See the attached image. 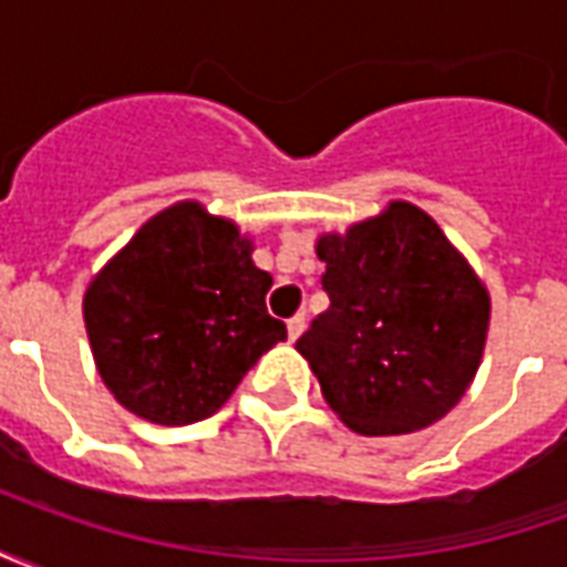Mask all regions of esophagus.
Returning <instances> with one entry per match:
<instances>
[{"label":"esophagus","instance_id":"esophagus-1","mask_svg":"<svg viewBox=\"0 0 567 567\" xmlns=\"http://www.w3.org/2000/svg\"><path fill=\"white\" fill-rule=\"evenodd\" d=\"M303 331H307V319H303V316L288 319V340H297V337H300Z\"/></svg>","mask_w":567,"mask_h":567}]
</instances>
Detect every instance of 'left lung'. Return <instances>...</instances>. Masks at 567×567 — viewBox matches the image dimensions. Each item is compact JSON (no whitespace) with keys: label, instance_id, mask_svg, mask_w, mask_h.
<instances>
[{"label":"left lung","instance_id":"left-lung-1","mask_svg":"<svg viewBox=\"0 0 567 567\" xmlns=\"http://www.w3.org/2000/svg\"><path fill=\"white\" fill-rule=\"evenodd\" d=\"M331 307L297 340L321 394L364 437L434 425L474 382L488 291L413 203L319 239Z\"/></svg>","mask_w":567,"mask_h":567}]
</instances>
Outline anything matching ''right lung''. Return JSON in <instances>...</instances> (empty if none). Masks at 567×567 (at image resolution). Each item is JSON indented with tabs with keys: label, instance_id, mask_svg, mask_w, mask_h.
I'll return each mask as SVG.
<instances>
[{
	"label": "right lung",
	"instance_id": "add662e5",
	"mask_svg": "<svg viewBox=\"0 0 567 567\" xmlns=\"http://www.w3.org/2000/svg\"><path fill=\"white\" fill-rule=\"evenodd\" d=\"M270 285L234 221L190 199L154 215L84 295L105 389L154 425L218 413L255 361L288 337L264 303Z\"/></svg>",
	"mask_w": 567,
	"mask_h": 567
}]
</instances>
